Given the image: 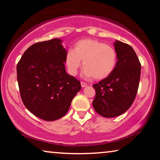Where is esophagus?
Instances as JSON below:
<instances>
[{"label": "esophagus", "instance_id": "1", "mask_svg": "<svg viewBox=\"0 0 160 160\" xmlns=\"http://www.w3.org/2000/svg\"><path fill=\"white\" fill-rule=\"evenodd\" d=\"M81 86H82V88H85V87L88 86V84H87V83L85 82H81Z\"/></svg>", "mask_w": 160, "mask_h": 160}]
</instances>
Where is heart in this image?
<instances>
[{
	"mask_svg": "<svg viewBox=\"0 0 160 160\" xmlns=\"http://www.w3.org/2000/svg\"><path fill=\"white\" fill-rule=\"evenodd\" d=\"M82 61L84 73L96 80L109 77L114 70L117 54L112 46L93 39H82L75 43L73 51L66 54L65 63L71 75H76Z\"/></svg>",
	"mask_w": 160,
	"mask_h": 160,
	"instance_id": "1",
	"label": "heart"
}]
</instances>
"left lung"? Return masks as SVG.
<instances>
[{"instance_id": "1", "label": "left lung", "mask_w": 160, "mask_h": 160, "mask_svg": "<svg viewBox=\"0 0 160 160\" xmlns=\"http://www.w3.org/2000/svg\"><path fill=\"white\" fill-rule=\"evenodd\" d=\"M118 61L109 77L92 85L96 92L92 102L94 110L104 117L122 114L133 103L139 87L141 64L131 46L114 43Z\"/></svg>"}]
</instances>
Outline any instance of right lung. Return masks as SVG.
I'll return each mask as SVG.
<instances>
[{"instance_id":"add662e5","label":"right lung","mask_w":160,"mask_h":160,"mask_svg":"<svg viewBox=\"0 0 160 160\" xmlns=\"http://www.w3.org/2000/svg\"><path fill=\"white\" fill-rule=\"evenodd\" d=\"M66 50L61 40L35 43L17 65V78L24 105L38 118L52 121L63 117L80 90V82L65 69Z\"/></svg>"}]
</instances>
